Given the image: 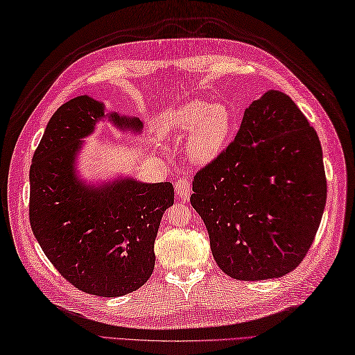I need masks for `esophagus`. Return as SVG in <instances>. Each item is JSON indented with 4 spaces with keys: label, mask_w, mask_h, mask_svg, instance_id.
Listing matches in <instances>:
<instances>
[{
    "label": "esophagus",
    "mask_w": 355,
    "mask_h": 355,
    "mask_svg": "<svg viewBox=\"0 0 355 355\" xmlns=\"http://www.w3.org/2000/svg\"><path fill=\"white\" fill-rule=\"evenodd\" d=\"M175 188H176L178 197L182 198V200H187L189 194H191V179L187 178V176H180L176 180Z\"/></svg>",
    "instance_id": "obj_1"
}]
</instances>
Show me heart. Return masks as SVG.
I'll use <instances>...</instances> for the list:
<instances>
[{"instance_id":"1","label":"heart","mask_w":355,"mask_h":355,"mask_svg":"<svg viewBox=\"0 0 355 355\" xmlns=\"http://www.w3.org/2000/svg\"><path fill=\"white\" fill-rule=\"evenodd\" d=\"M162 137H184L188 132L185 152L193 164L212 161L226 144L230 134V112L220 103L191 101L162 112L159 119Z\"/></svg>"}]
</instances>
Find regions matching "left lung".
<instances>
[{
  "label": "left lung",
  "mask_w": 355,
  "mask_h": 355,
  "mask_svg": "<svg viewBox=\"0 0 355 355\" xmlns=\"http://www.w3.org/2000/svg\"><path fill=\"white\" fill-rule=\"evenodd\" d=\"M193 191L224 272L282 277L306 257L324 214L318 134L288 94L266 92L245 110L235 140L196 173Z\"/></svg>",
  "instance_id": "obj_1"
}]
</instances>
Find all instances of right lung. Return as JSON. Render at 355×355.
I'll return each instance as SVG.
<instances>
[{
    "label": "right lung",
    "instance_id": "add662e5",
    "mask_svg": "<svg viewBox=\"0 0 355 355\" xmlns=\"http://www.w3.org/2000/svg\"><path fill=\"white\" fill-rule=\"evenodd\" d=\"M103 117L89 96L63 103L51 117L30 167V224L49 262L75 288L98 297H122L150 279L155 238L175 200L170 182L116 180L99 188L75 176L81 138ZM140 131L138 119L108 116Z\"/></svg>",
    "mask_w": 355,
    "mask_h": 355
}]
</instances>
